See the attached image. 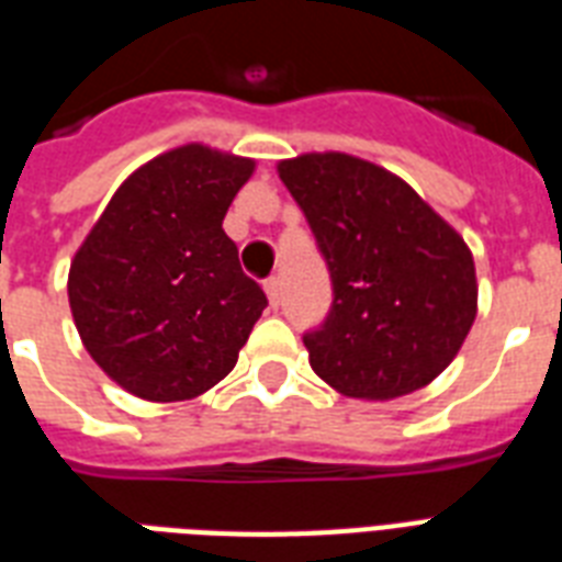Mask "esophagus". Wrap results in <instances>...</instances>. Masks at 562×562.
Masks as SVG:
<instances>
[{"instance_id":"obj_1","label":"esophagus","mask_w":562,"mask_h":562,"mask_svg":"<svg viewBox=\"0 0 562 562\" xmlns=\"http://www.w3.org/2000/svg\"><path fill=\"white\" fill-rule=\"evenodd\" d=\"M265 294L271 300V306H280L282 303V280L280 277H271V280L265 282Z\"/></svg>"}]
</instances>
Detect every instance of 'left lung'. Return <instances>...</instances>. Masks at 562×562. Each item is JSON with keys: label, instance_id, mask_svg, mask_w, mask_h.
<instances>
[{"label": "left lung", "instance_id": "obj_1", "mask_svg": "<svg viewBox=\"0 0 562 562\" xmlns=\"http://www.w3.org/2000/svg\"><path fill=\"white\" fill-rule=\"evenodd\" d=\"M333 277L324 326L303 335L308 364L352 400H396L435 382L479 312L461 233L402 178L341 151L280 160Z\"/></svg>", "mask_w": 562, "mask_h": 562}]
</instances>
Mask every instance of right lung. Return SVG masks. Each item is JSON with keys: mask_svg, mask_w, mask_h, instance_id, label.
Listing matches in <instances>:
<instances>
[{"mask_svg": "<svg viewBox=\"0 0 562 562\" xmlns=\"http://www.w3.org/2000/svg\"><path fill=\"white\" fill-rule=\"evenodd\" d=\"M250 157L189 143L116 189L69 265V308L104 373L148 402L201 396L236 368L268 306L221 221Z\"/></svg>", "mask_w": 562, "mask_h": 562, "instance_id": "add662e5", "label": "right lung"}]
</instances>
